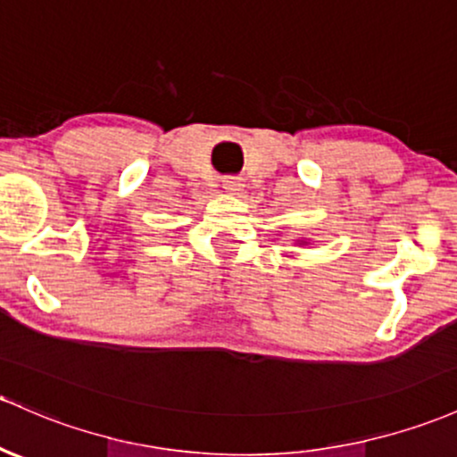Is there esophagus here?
<instances>
[{
    "mask_svg": "<svg viewBox=\"0 0 457 457\" xmlns=\"http://www.w3.org/2000/svg\"><path fill=\"white\" fill-rule=\"evenodd\" d=\"M222 185H224V189H227V191H233V194H237V191H242V187H244V179H242V176H224Z\"/></svg>",
    "mask_w": 457,
    "mask_h": 457,
    "instance_id": "esophagus-1",
    "label": "esophagus"
}]
</instances>
